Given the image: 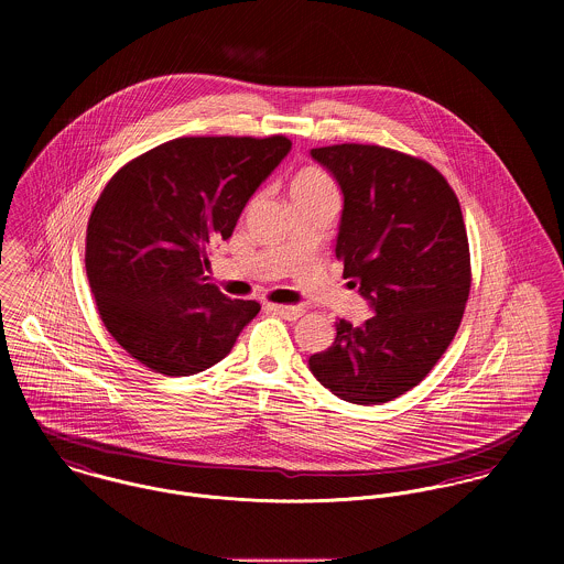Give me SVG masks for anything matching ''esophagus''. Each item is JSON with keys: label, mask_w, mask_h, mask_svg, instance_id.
I'll list each match as a JSON object with an SVG mask.
<instances>
[{"label": "esophagus", "mask_w": 564, "mask_h": 564, "mask_svg": "<svg viewBox=\"0 0 564 564\" xmlns=\"http://www.w3.org/2000/svg\"><path fill=\"white\" fill-rule=\"evenodd\" d=\"M267 311L273 315H280L286 322H295L304 315V311L300 306H278V304H267Z\"/></svg>", "instance_id": "34e87169"}]
</instances>
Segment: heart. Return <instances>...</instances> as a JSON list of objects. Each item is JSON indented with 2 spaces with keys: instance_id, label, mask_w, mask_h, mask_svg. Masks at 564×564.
<instances>
[{
  "instance_id": "1",
  "label": "heart",
  "mask_w": 564,
  "mask_h": 564,
  "mask_svg": "<svg viewBox=\"0 0 564 564\" xmlns=\"http://www.w3.org/2000/svg\"><path fill=\"white\" fill-rule=\"evenodd\" d=\"M319 193H334V184L323 171L315 166L302 169L291 182V197L319 195Z\"/></svg>"
}]
</instances>
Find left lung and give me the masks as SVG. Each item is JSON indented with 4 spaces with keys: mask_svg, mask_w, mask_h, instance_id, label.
Instances as JSON below:
<instances>
[{
    "mask_svg": "<svg viewBox=\"0 0 564 564\" xmlns=\"http://www.w3.org/2000/svg\"><path fill=\"white\" fill-rule=\"evenodd\" d=\"M311 156L343 193L334 253L376 315L336 323L308 367L345 402H391L432 371L463 322L471 262L460 204L432 164L395 150L343 143Z\"/></svg>",
    "mask_w": 564,
    "mask_h": 564,
    "instance_id": "obj_1",
    "label": "left lung"
}]
</instances>
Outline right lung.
Wrapping results in <instances>:
<instances>
[{
    "instance_id": "right-lung-1",
    "label": "right lung",
    "mask_w": 564,
    "mask_h": 564,
    "mask_svg": "<svg viewBox=\"0 0 564 564\" xmlns=\"http://www.w3.org/2000/svg\"><path fill=\"white\" fill-rule=\"evenodd\" d=\"M291 152L286 137H184L128 162L86 230V275L106 329L141 365L193 376L235 347L260 306L208 282V253Z\"/></svg>"
}]
</instances>
